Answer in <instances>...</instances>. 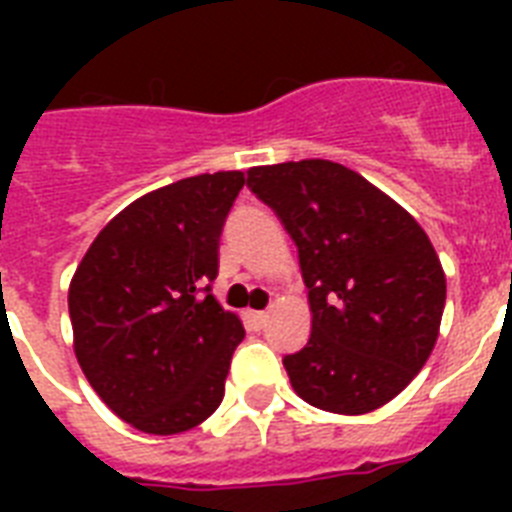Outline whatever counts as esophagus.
Returning <instances> with one entry per match:
<instances>
[{
    "label": "esophagus",
    "mask_w": 512,
    "mask_h": 512,
    "mask_svg": "<svg viewBox=\"0 0 512 512\" xmlns=\"http://www.w3.org/2000/svg\"><path fill=\"white\" fill-rule=\"evenodd\" d=\"M249 321H252V327L263 329L268 324V313L265 311H249Z\"/></svg>",
    "instance_id": "obj_1"
}]
</instances>
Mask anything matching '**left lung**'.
Listing matches in <instances>:
<instances>
[{
	"label": "left lung",
	"mask_w": 512,
	"mask_h": 512,
	"mask_svg": "<svg viewBox=\"0 0 512 512\" xmlns=\"http://www.w3.org/2000/svg\"><path fill=\"white\" fill-rule=\"evenodd\" d=\"M247 185L295 239L311 340L284 358L303 401L332 414L380 409L438 340L446 276L422 225L358 172L327 159L265 164Z\"/></svg>",
	"instance_id": "1"
}]
</instances>
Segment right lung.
I'll use <instances>...</instances> for the list:
<instances>
[{
  "instance_id": "add662e5",
  "label": "right lung",
  "mask_w": 512,
  "mask_h": 512,
  "mask_svg": "<svg viewBox=\"0 0 512 512\" xmlns=\"http://www.w3.org/2000/svg\"><path fill=\"white\" fill-rule=\"evenodd\" d=\"M244 183L231 170L156 188L124 207L76 265V361L103 404L140 433H185L223 401L244 324L209 284Z\"/></svg>"
}]
</instances>
